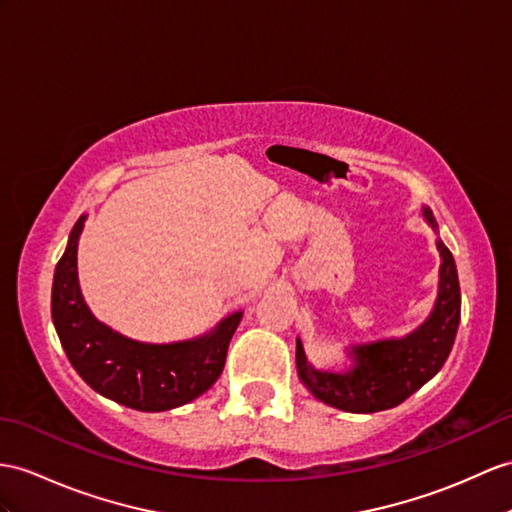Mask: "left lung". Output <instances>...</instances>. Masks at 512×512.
I'll return each instance as SVG.
<instances>
[{
    "label": "left lung",
    "mask_w": 512,
    "mask_h": 512,
    "mask_svg": "<svg viewBox=\"0 0 512 512\" xmlns=\"http://www.w3.org/2000/svg\"><path fill=\"white\" fill-rule=\"evenodd\" d=\"M423 217L436 230L430 208ZM441 254L439 295L430 317L404 339H386L352 347L350 371H317L308 365L297 339L295 363L299 380L317 400L347 413H378L402 404L406 397L434 378L452 352L460 323V284L450 249L436 241Z\"/></svg>",
    "instance_id": "obj_1"
}]
</instances>
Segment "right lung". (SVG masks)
I'll use <instances>...</instances> for the list:
<instances>
[{
	"instance_id": "1",
	"label": "right lung",
	"mask_w": 512,
	"mask_h": 512,
	"mask_svg": "<svg viewBox=\"0 0 512 512\" xmlns=\"http://www.w3.org/2000/svg\"><path fill=\"white\" fill-rule=\"evenodd\" d=\"M76 221L52 286V319L69 363L99 395L145 413L182 406L208 391L221 376L232 334L243 313H232L215 330L191 341L141 343L97 321L78 284Z\"/></svg>"
}]
</instances>
